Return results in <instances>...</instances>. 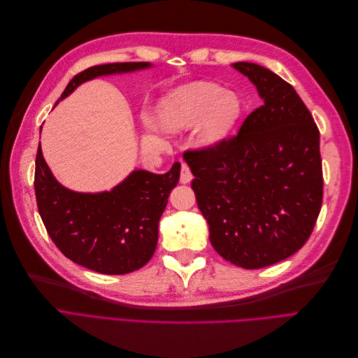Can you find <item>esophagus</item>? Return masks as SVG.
Here are the masks:
<instances>
[{
	"instance_id": "1",
	"label": "esophagus",
	"mask_w": 358,
	"mask_h": 358,
	"mask_svg": "<svg viewBox=\"0 0 358 358\" xmlns=\"http://www.w3.org/2000/svg\"><path fill=\"white\" fill-rule=\"evenodd\" d=\"M194 179L192 173H191V169L186 166L185 163H182L180 167V183H189Z\"/></svg>"
}]
</instances>
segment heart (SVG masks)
<instances>
[{"mask_svg": "<svg viewBox=\"0 0 358 358\" xmlns=\"http://www.w3.org/2000/svg\"><path fill=\"white\" fill-rule=\"evenodd\" d=\"M242 100L217 84L195 81L178 87L159 101L157 124L169 132L196 129V141L203 148L223 143L242 115Z\"/></svg>", "mask_w": 358, "mask_h": 358, "instance_id": "1", "label": "heart"}]
</instances>
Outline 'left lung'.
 <instances>
[{
    "mask_svg": "<svg viewBox=\"0 0 358 358\" xmlns=\"http://www.w3.org/2000/svg\"><path fill=\"white\" fill-rule=\"evenodd\" d=\"M231 66L264 105L236 137L183 159L213 248L237 266L258 269L292 257L315 227L323 195L319 129L280 76L252 62Z\"/></svg>",
    "mask_w": 358,
    "mask_h": 358,
    "instance_id": "8db88e82",
    "label": "left lung"
}]
</instances>
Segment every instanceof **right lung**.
<instances>
[{"label":"right lung","mask_w":358,"mask_h":358,"mask_svg":"<svg viewBox=\"0 0 358 358\" xmlns=\"http://www.w3.org/2000/svg\"><path fill=\"white\" fill-rule=\"evenodd\" d=\"M151 66L150 62L90 66L68 83L59 100L93 78ZM179 175L180 163L176 162L164 175L135 169L110 191L76 192L55 179L39 143L35 172L38 210L50 239L68 259L100 274L122 275L151 259L159 241V221Z\"/></svg>","instance_id":"obj_1"}]
</instances>
